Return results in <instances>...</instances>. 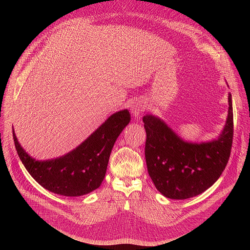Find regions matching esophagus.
Wrapping results in <instances>:
<instances>
[{
	"mask_svg": "<svg viewBox=\"0 0 250 250\" xmlns=\"http://www.w3.org/2000/svg\"><path fill=\"white\" fill-rule=\"evenodd\" d=\"M145 110H146V105L141 102H135L131 105V113L135 117H138L142 112H145Z\"/></svg>",
	"mask_w": 250,
	"mask_h": 250,
	"instance_id": "34e87169",
	"label": "esophagus"
}]
</instances>
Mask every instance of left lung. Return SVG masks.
<instances>
[{
  "label": "left lung",
  "mask_w": 250,
  "mask_h": 250,
  "mask_svg": "<svg viewBox=\"0 0 250 250\" xmlns=\"http://www.w3.org/2000/svg\"><path fill=\"white\" fill-rule=\"evenodd\" d=\"M229 115L220 136L192 144L178 136L152 115L142 119L146 131V161L156 189L166 198L184 200L202 194L215 183L229 159L233 138L231 95Z\"/></svg>",
  "instance_id": "1"
}]
</instances>
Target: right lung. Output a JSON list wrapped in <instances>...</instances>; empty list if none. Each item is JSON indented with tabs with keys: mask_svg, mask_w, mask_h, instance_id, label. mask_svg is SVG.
Returning a JSON list of instances; mask_svg holds the SVG:
<instances>
[{
	"mask_svg": "<svg viewBox=\"0 0 250 250\" xmlns=\"http://www.w3.org/2000/svg\"><path fill=\"white\" fill-rule=\"evenodd\" d=\"M129 122L127 110L117 112L74 150L46 161L31 158L19 144L14 130L13 135L17 152L35 181L52 193L78 197L101 186L115 142Z\"/></svg>",
	"mask_w": 250,
	"mask_h": 250,
	"instance_id": "obj_1",
	"label": "right lung"
}]
</instances>
